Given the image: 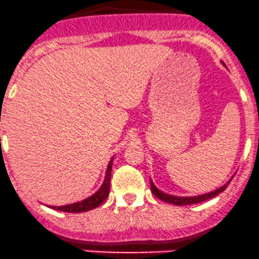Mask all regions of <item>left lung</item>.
<instances>
[{
	"label": "left lung",
	"mask_w": 259,
	"mask_h": 259,
	"mask_svg": "<svg viewBox=\"0 0 259 259\" xmlns=\"http://www.w3.org/2000/svg\"><path fill=\"white\" fill-rule=\"evenodd\" d=\"M232 178H233V175L230 178L229 180H227L226 183H225L224 185L220 186V188H218V189H215V190L210 191V193L201 194V195H195V196H177V195H170V194L164 193V191L159 190V189L154 185L152 178H151V189H152V193L154 194L158 199H160L162 201L168 202V204L177 205V206H182V205H193V204H199V202H202V201H206V200L212 199V197L219 195L220 193H222V191H224L225 189L229 186L230 182L232 180Z\"/></svg>",
	"instance_id": "1"
}]
</instances>
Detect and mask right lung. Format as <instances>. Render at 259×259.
<instances>
[{
	"label": "right lung",
	"instance_id": "right-lung-1",
	"mask_svg": "<svg viewBox=\"0 0 259 259\" xmlns=\"http://www.w3.org/2000/svg\"><path fill=\"white\" fill-rule=\"evenodd\" d=\"M112 160H113V157L111 158V160L107 164V169H106V174H105L104 182H102V184L99 188V190L95 191L93 195L86 197V199L81 200V201L73 202V204L63 205V206H49V207L54 208V210H58V211H64V212H85V211L93 210V208L100 206V205L107 199L108 193H110Z\"/></svg>",
	"mask_w": 259,
	"mask_h": 259
}]
</instances>
